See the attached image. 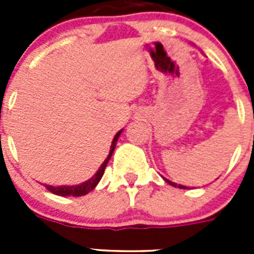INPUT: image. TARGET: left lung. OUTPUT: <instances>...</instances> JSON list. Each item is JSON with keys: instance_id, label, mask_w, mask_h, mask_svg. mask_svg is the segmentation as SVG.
<instances>
[{"instance_id": "8db88e82", "label": "left lung", "mask_w": 254, "mask_h": 254, "mask_svg": "<svg viewBox=\"0 0 254 254\" xmlns=\"http://www.w3.org/2000/svg\"><path fill=\"white\" fill-rule=\"evenodd\" d=\"M165 179V182H167V183H169L170 186H173V187H178V188H182V190H186V186H182V185H177V183H174V182H170L169 179H167V178H164Z\"/></svg>"}]
</instances>
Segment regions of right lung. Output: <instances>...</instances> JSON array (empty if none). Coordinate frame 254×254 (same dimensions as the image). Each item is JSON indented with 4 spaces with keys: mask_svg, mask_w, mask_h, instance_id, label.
<instances>
[{
    "mask_svg": "<svg viewBox=\"0 0 254 254\" xmlns=\"http://www.w3.org/2000/svg\"><path fill=\"white\" fill-rule=\"evenodd\" d=\"M122 133V129L121 131L117 132V134L114 136L113 141H112L111 145V151H109V155L107 156L103 164L100 165L99 170L91 177L90 179H87L86 182L81 183V185H76V186H58V187H55V186H49V185H44V187L52 192V193L57 194V196H62V197H67V196H73V197H78V196H84V194H87L90 190H93L94 188L96 187V185L99 183V181L102 179L103 174H104L105 167H107L108 161L109 159L112 158V155H113L114 149H116V143L118 141V137Z\"/></svg>",
    "mask_w": 254,
    "mask_h": 254,
    "instance_id": "add662e5",
    "label": "right lung"
}]
</instances>
